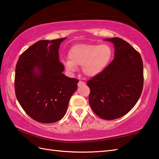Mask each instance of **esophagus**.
Instances as JSON below:
<instances>
[{"label":"esophagus","instance_id":"esophagus-1","mask_svg":"<svg viewBox=\"0 0 159 159\" xmlns=\"http://www.w3.org/2000/svg\"><path fill=\"white\" fill-rule=\"evenodd\" d=\"M85 85V83L83 81H80V80L79 82V83H78V86H79V87H80V86Z\"/></svg>","mask_w":159,"mask_h":159}]
</instances>
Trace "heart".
<instances>
[{
	"instance_id": "b5f03b06",
	"label": "heart",
	"mask_w": 159,
	"mask_h": 159,
	"mask_svg": "<svg viewBox=\"0 0 159 159\" xmlns=\"http://www.w3.org/2000/svg\"><path fill=\"white\" fill-rule=\"evenodd\" d=\"M112 56L113 49L108 44H79L70 48L69 59L62 60V64L70 72L76 71L77 66H82L86 76L96 77L108 67Z\"/></svg>"
}]
</instances>
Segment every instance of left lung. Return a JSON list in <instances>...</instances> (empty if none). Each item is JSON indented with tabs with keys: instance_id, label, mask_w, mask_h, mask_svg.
I'll return each instance as SVG.
<instances>
[{
	"instance_id": "8db88e82",
	"label": "left lung",
	"mask_w": 159,
	"mask_h": 159,
	"mask_svg": "<svg viewBox=\"0 0 159 159\" xmlns=\"http://www.w3.org/2000/svg\"><path fill=\"white\" fill-rule=\"evenodd\" d=\"M115 48V58L99 76L89 80V103L103 120L124 116L134 108L143 88V63L140 53L119 37L105 39Z\"/></svg>"
}]
</instances>
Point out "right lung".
Wrapping results in <instances>:
<instances>
[{
	"instance_id": "right-lung-1",
	"label": "right lung",
	"mask_w": 159,
	"mask_h": 159,
	"mask_svg": "<svg viewBox=\"0 0 159 159\" xmlns=\"http://www.w3.org/2000/svg\"><path fill=\"white\" fill-rule=\"evenodd\" d=\"M67 38L40 40L25 50L17 61L14 88L24 111L37 122L50 124L64 117L79 80L62 74L60 45Z\"/></svg>"
}]
</instances>
